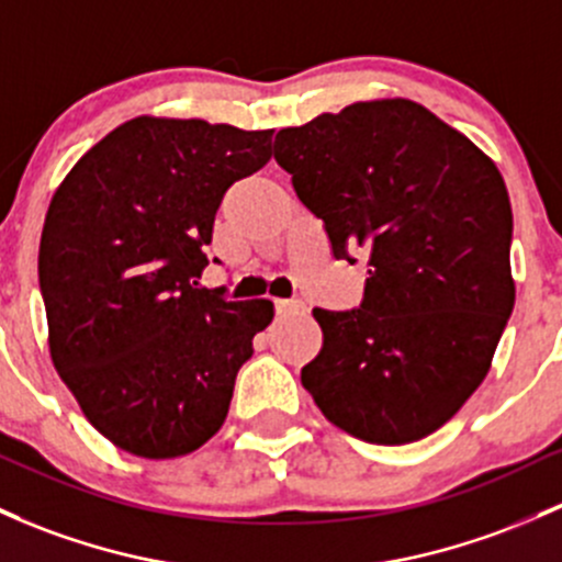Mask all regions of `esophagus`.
Here are the masks:
<instances>
[{"mask_svg": "<svg viewBox=\"0 0 562 562\" xmlns=\"http://www.w3.org/2000/svg\"><path fill=\"white\" fill-rule=\"evenodd\" d=\"M276 305V313H294V311H305V303L303 300H281L276 297L273 300Z\"/></svg>", "mask_w": 562, "mask_h": 562, "instance_id": "1", "label": "esophagus"}]
</instances>
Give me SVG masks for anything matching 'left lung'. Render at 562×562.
Here are the masks:
<instances>
[{
	"label": "left lung",
	"instance_id": "obj_1",
	"mask_svg": "<svg viewBox=\"0 0 562 562\" xmlns=\"http://www.w3.org/2000/svg\"><path fill=\"white\" fill-rule=\"evenodd\" d=\"M273 155L335 259L364 251L370 268L359 307H313L324 342L300 372L307 394L356 439L418 442L480 389L515 307L504 177L409 99L283 128Z\"/></svg>",
	"mask_w": 562,
	"mask_h": 562
}]
</instances>
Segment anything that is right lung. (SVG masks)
<instances>
[{
	"instance_id": "add662e5",
	"label": "right lung",
	"mask_w": 562,
	"mask_h": 562,
	"mask_svg": "<svg viewBox=\"0 0 562 562\" xmlns=\"http://www.w3.org/2000/svg\"><path fill=\"white\" fill-rule=\"evenodd\" d=\"M270 138L142 114L93 144L53 195L40 240L50 359L120 450L179 458L225 424L273 303H227L198 279L227 187L270 160Z\"/></svg>"
}]
</instances>
